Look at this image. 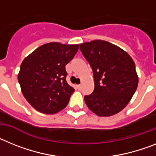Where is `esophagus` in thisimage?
Masks as SVG:
<instances>
[{
    "instance_id": "34e87169",
    "label": "esophagus",
    "mask_w": 156,
    "mask_h": 156,
    "mask_svg": "<svg viewBox=\"0 0 156 156\" xmlns=\"http://www.w3.org/2000/svg\"><path fill=\"white\" fill-rule=\"evenodd\" d=\"M77 88H78V89H82V85H78V86H77Z\"/></svg>"
}]
</instances>
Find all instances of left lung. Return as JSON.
Wrapping results in <instances>:
<instances>
[{
	"instance_id": "1",
	"label": "left lung",
	"mask_w": 156,
	"mask_h": 156,
	"mask_svg": "<svg viewBox=\"0 0 156 156\" xmlns=\"http://www.w3.org/2000/svg\"><path fill=\"white\" fill-rule=\"evenodd\" d=\"M92 67L94 90L85 96L88 108L99 116L121 112L130 101L138 85L135 63L124 50L102 40L79 44Z\"/></svg>"
}]
</instances>
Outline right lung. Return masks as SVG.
I'll return each mask as SVG.
<instances>
[{
    "label": "right lung",
    "instance_id": "add662e5",
    "mask_svg": "<svg viewBox=\"0 0 156 156\" xmlns=\"http://www.w3.org/2000/svg\"><path fill=\"white\" fill-rule=\"evenodd\" d=\"M78 44H44L23 59L18 81L31 106L44 114H55L66 108L74 89L66 81L65 66L74 58Z\"/></svg>",
    "mask_w": 156,
    "mask_h": 156
}]
</instances>
